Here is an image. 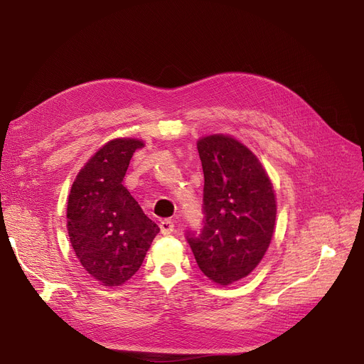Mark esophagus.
Listing matches in <instances>:
<instances>
[{
    "label": "esophagus",
    "mask_w": 364,
    "mask_h": 364,
    "mask_svg": "<svg viewBox=\"0 0 364 364\" xmlns=\"http://www.w3.org/2000/svg\"><path fill=\"white\" fill-rule=\"evenodd\" d=\"M159 227H161V233L164 235V236H166V235H171L172 232H174V221H171V220H162L161 221V224H159Z\"/></svg>",
    "instance_id": "obj_1"
}]
</instances>
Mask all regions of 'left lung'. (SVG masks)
I'll use <instances>...</instances> for the list:
<instances>
[{"label": "left lung", "instance_id": "1", "mask_svg": "<svg viewBox=\"0 0 364 364\" xmlns=\"http://www.w3.org/2000/svg\"><path fill=\"white\" fill-rule=\"evenodd\" d=\"M203 168V228L187 242L202 273L227 286L251 274L276 224L272 180L254 153L232 136L198 140Z\"/></svg>", "mask_w": 364, "mask_h": 364}]
</instances>
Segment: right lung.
Here are the masks:
<instances>
[{
  "label": "right lung",
  "instance_id": "1",
  "mask_svg": "<svg viewBox=\"0 0 364 364\" xmlns=\"http://www.w3.org/2000/svg\"><path fill=\"white\" fill-rule=\"evenodd\" d=\"M144 143L114 139L76 176L68 199V235L84 270L105 286H119L141 267L159 233L122 181L134 151Z\"/></svg>",
  "mask_w": 364,
  "mask_h": 364
}]
</instances>
